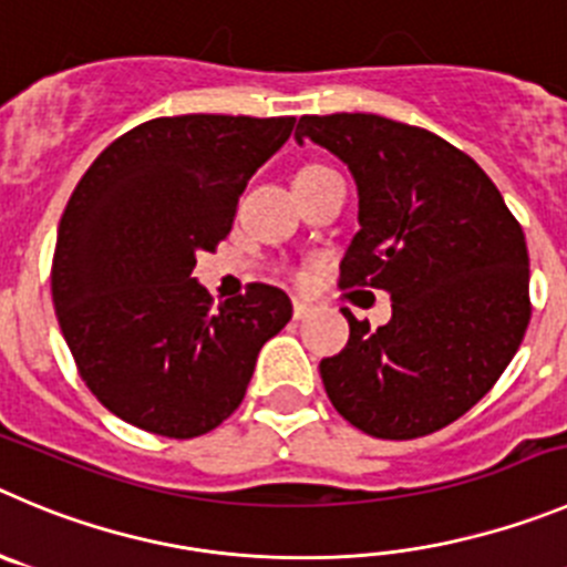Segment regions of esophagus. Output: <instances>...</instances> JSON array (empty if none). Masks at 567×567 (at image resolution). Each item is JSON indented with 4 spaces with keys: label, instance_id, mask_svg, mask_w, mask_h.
Listing matches in <instances>:
<instances>
[{
    "label": "esophagus",
    "instance_id": "34e87169",
    "mask_svg": "<svg viewBox=\"0 0 567 567\" xmlns=\"http://www.w3.org/2000/svg\"><path fill=\"white\" fill-rule=\"evenodd\" d=\"M308 316H310V305H308V301L293 299V319L301 321V319H308Z\"/></svg>",
    "mask_w": 567,
    "mask_h": 567
}]
</instances>
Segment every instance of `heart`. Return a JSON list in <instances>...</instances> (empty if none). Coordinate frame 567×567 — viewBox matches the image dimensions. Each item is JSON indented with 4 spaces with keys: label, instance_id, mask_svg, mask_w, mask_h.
<instances>
[{
    "label": "heart",
    "instance_id": "1",
    "mask_svg": "<svg viewBox=\"0 0 567 567\" xmlns=\"http://www.w3.org/2000/svg\"><path fill=\"white\" fill-rule=\"evenodd\" d=\"M321 173H327V167H321V164H305V167H299V171H296L293 182H299V178L321 176Z\"/></svg>",
    "mask_w": 567,
    "mask_h": 567
}]
</instances>
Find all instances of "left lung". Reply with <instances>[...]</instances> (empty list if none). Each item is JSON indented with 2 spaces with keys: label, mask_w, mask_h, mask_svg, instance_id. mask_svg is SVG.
Instances as JSON below:
<instances>
[{
  "label": "left lung",
  "mask_w": 567,
  "mask_h": 567,
  "mask_svg": "<svg viewBox=\"0 0 567 567\" xmlns=\"http://www.w3.org/2000/svg\"><path fill=\"white\" fill-rule=\"evenodd\" d=\"M336 153L358 184L341 288L391 296L372 330L343 308L349 341L319 367L349 425L420 439L467 414L515 358L528 319V251L492 178L464 151L378 114L301 116L296 142Z\"/></svg>",
  "instance_id": "8db88e82"
}]
</instances>
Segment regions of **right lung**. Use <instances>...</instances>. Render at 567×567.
<instances>
[{
    "label": "right lung",
    "instance_id": "1",
    "mask_svg": "<svg viewBox=\"0 0 567 567\" xmlns=\"http://www.w3.org/2000/svg\"><path fill=\"white\" fill-rule=\"evenodd\" d=\"M293 116H158L92 162L58 226L52 305L83 383L120 420L195 439L229 420L290 299L251 282L226 305L193 277Z\"/></svg>",
    "mask_w": 567,
    "mask_h": 567
}]
</instances>
